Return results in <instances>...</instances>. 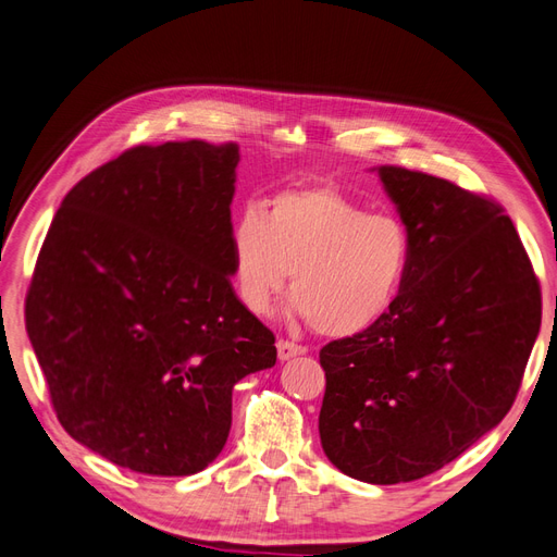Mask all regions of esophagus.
I'll return each instance as SVG.
<instances>
[{"label": "esophagus", "instance_id": "esophagus-1", "mask_svg": "<svg viewBox=\"0 0 557 557\" xmlns=\"http://www.w3.org/2000/svg\"><path fill=\"white\" fill-rule=\"evenodd\" d=\"M276 351H278V360H290V358H295V356H305V354H307V347H302V344L288 342V339H278Z\"/></svg>", "mask_w": 557, "mask_h": 557}]
</instances>
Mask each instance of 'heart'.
<instances>
[{"label":"heart","mask_w":557,"mask_h":557,"mask_svg":"<svg viewBox=\"0 0 557 557\" xmlns=\"http://www.w3.org/2000/svg\"><path fill=\"white\" fill-rule=\"evenodd\" d=\"M232 278L250 313L272 311L289 269L290 311L315 333L354 337L394 307L410 267L405 224L344 197L335 187L281 191L267 206L246 208L230 236Z\"/></svg>","instance_id":"1"}]
</instances>
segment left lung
<instances>
[{
	"label": "left lung",
	"instance_id": "8db88e82",
	"mask_svg": "<svg viewBox=\"0 0 557 557\" xmlns=\"http://www.w3.org/2000/svg\"><path fill=\"white\" fill-rule=\"evenodd\" d=\"M372 171L410 234V267L377 325L321 349L319 433L342 473L396 485L443 469L506 417L541 293L502 206L443 177Z\"/></svg>",
	"mask_w": 557,
	"mask_h": 557
}]
</instances>
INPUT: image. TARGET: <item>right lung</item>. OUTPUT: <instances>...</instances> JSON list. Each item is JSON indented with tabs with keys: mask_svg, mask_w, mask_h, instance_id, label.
<instances>
[{
	"mask_svg": "<svg viewBox=\"0 0 557 557\" xmlns=\"http://www.w3.org/2000/svg\"><path fill=\"white\" fill-rule=\"evenodd\" d=\"M236 143L140 145L60 203L25 299L58 422L108 461L191 475L232 429V391L276 363L232 288Z\"/></svg>",
	"mask_w": 557,
	"mask_h": 557,
	"instance_id": "add662e5",
	"label": "right lung"
}]
</instances>
